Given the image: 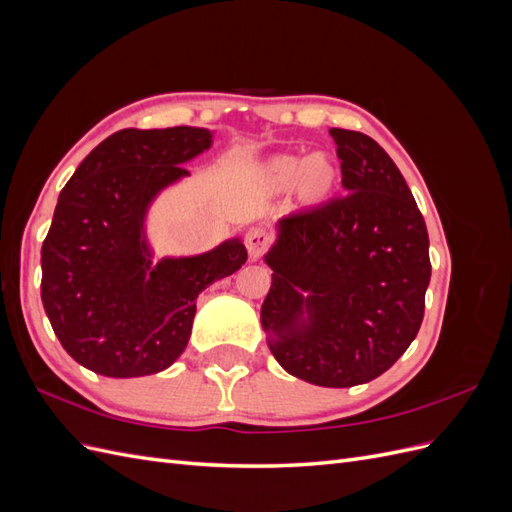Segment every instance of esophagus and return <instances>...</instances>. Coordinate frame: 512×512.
I'll list each match as a JSON object with an SVG mask.
<instances>
[{
  "mask_svg": "<svg viewBox=\"0 0 512 512\" xmlns=\"http://www.w3.org/2000/svg\"><path fill=\"white\" fill-rule=\"evenodd\" d=\"M269 243H271L269 232H265L262 228H252L245 235V247H247V252H250L252 260H258L262 254H265Z\"/></svg>",
  "mask_w": 512,
  "mask_h": 512,
  "instance_id": "obj_1",
  "label": "esophagus"
}]
</instances>
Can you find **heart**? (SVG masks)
Instances as JSON below:
<instances>
[{
    "label": "heart",
    "instance_id": "b5f03b06",
    "mask_svg": "<svg viewBox=\"0 0 512 512\" xmlns=\"http://www.w3.org/2000/svg\"><path fill=\"white\" fill-rule=\"evenodd\" d=\"M271 175L275 181L290 183L303 173V188L309 192H318L329 183L331 168L324 158H309L307 162L294 156H280L271 162Z\"/></svg>",
    "mask_w": 512,
    "mask_h": 512
}]
</instances>
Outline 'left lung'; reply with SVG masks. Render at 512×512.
<instances>
[{
	"label": "left lung",
	"instance_id": "8db88e82",
	"mask_svg": "<svg viewBox=\"0 0 512 512\" xmlns=\"http://www.w3.org/2000/svg\"><path fill=\"white\" fill-rule=\"evenodd\" d=\"M344 194L277 222L260 307L290 376L348 389L384 374L421 329L431 277L427 226L374 138L331 128Z\"/></svg>",
	"mask_w": 512,
	"mask_h": 512
}]
</instances>
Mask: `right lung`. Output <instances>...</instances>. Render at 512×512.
<instances>
[{
	"mask_svg": "<svg viewBox=\"0 0 512 512\" xmlns=\"http://www.w3.org/2000/svg\"><path fill=\"white\" fill-rule=\"evenodd\" d=\"M213 143L205 128L119 130L61 190L42 243V305L64 350L108 378L158 374L188 346L196 299L247 260L241 239L153 265L156 196Z\"/></svg>",
	"mask_w": 512,
	"mask_h": 512,
	"instance_id": "1",
	"label": "right lung"
}]
</instances>
